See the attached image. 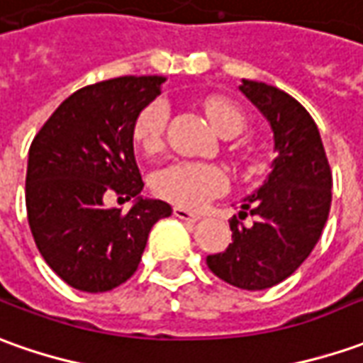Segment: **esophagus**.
<instances>
[{"label":"esophagus","instance_id":"34e87169","mask_svg":"<svg viewBox=\"0 0 363 363\" xmlns=\"http://www.w3.org/2000/svg\"><path fill=\"white\" fill-rule=\"evenodd\" d=\"M172 214H174L177 218H181V220H189V223H199V220H201V214L191 213V211H186V208H181V206H174Z\"/></svg>","mask_w":363,"mask_h":363}]
</instances>
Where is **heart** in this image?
<instances>
[{
    "label": "heart",
    "mask_w": 363,
    "mask_h": 363,
    "mask_svg": "<svg viewBox=\"0 0 363 363\" xmlns=\"http://www.w3.org/2000/svg\"><path fill=\"white\" fill-rule=\"evenodd\" d=\"M208 119L223 137H236L244 129V115L236 105L224 99H208L204 103ZM169 121V103L155 99L139 111L133 137L140 149L155 152L162 145ZM155 192L167 201L186 208H196L226 189V177L218 167L204 162H172L152 177Z\"/></svg>",
    "instance_id": "heart-1"
}]
</instances>
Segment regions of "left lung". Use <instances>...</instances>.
Segmentation results:
<instances>
[{"mask_svg": "<svg viewBox=\"0 0 363 363\" xmlns=\"http://www.w3.org/2000/svg\"><path fill=\"white\" fill-rule=\"evenodd\" d=\"M240 93L262 113L276 159L264 184L244 196L252 226L230 223L233 244L206 256L214 274L242 290H266L298 270L322 236L332 204V172L316 123L280 89L242 79Z\"/></svg>", "mask_w": 363, "mask_h": 363, "instance_id": "obj_1", "label": "left lung"}]
</instances>
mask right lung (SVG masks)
Wrapping results in <instances>:
<instances>
[{"label": "right lung", "instance_id": "obj_1", "mask_svg": "<svg viewBox=\"0 0 363 363\" xmlns=\"http://www.w3.org/2000/svg\"><path fill=\"white\" fill-rule=\"evenodd\" d=\"M167 77H117L75 91L31 143L27 220L51 270L83 292H107L135 274L150 228L169 202L140 196L133 125ZM107 190L135 198L130 213L104 206Z\"/></svg>", "mask_w": 363, "mask_h": 363}]
</instances>
